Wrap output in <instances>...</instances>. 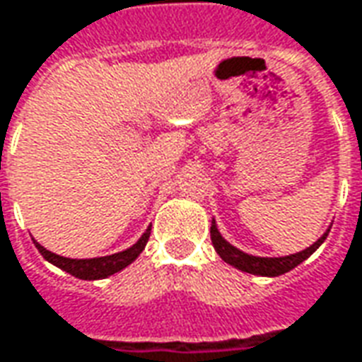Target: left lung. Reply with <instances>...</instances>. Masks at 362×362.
Masks as SVG:
<instances>
[{
  "instance_id": "8db88e82",
  "label": "left lung",
  "mask_w": 362,
  "mask_h": 362,
  "mask_svg": "<svg viewBox=\"0 0 362 362\" xmlns=\"http://www.w3.org/2000/svg\"><path fill=\"white\" fill-rule=\"evenodd\" d=\"M329 229L331 227H327V231H325L317 241L313 243V245H310L308 249H304V251L300 252H294V255H286V257H255V255H249V252L237 249V247H233L229 241H225L223 235L219 233L216 219H211V229H209V233H211L214 249H216L217 255H219L227 264H231V267H235L237 270H243V272L257 274V276H280V274H284V272H290L292 269H296L300 262H304L310 255H313V252L317 251L320 245L327 239Z\"/></svg>"
}]
</instances>
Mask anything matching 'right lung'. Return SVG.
<instances>
[{"label":"right lung","mask_w":362,"mask_h":362,"mask_svg":"<svg viewBox=\"0 0 362 362\" xmlns=\"http://www.w3.org/2000/svg\"><path fill=\"white\" fill-rule=\"evenodd\" d=\"M148 237H151V227L141 235V239L133 247H129V249L121 252H115V255H107V257H95V259H66V257H60L57 252L47 251L40 243H33L39 249L40 255L60 270H64V272L76 278H82V280H100V278H107L129 267L143 252Z\"/></svg>","instance_id":"add662e5"}]
</instances>
